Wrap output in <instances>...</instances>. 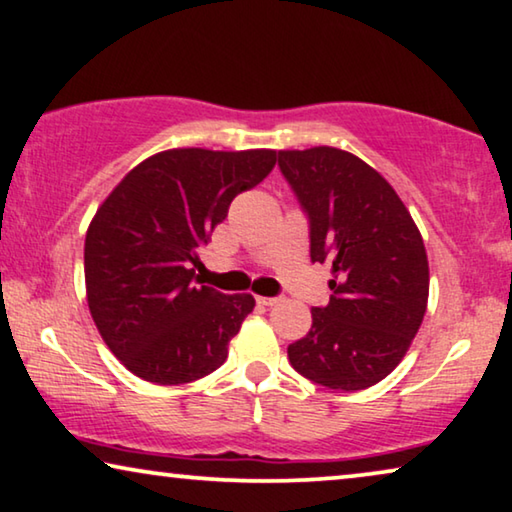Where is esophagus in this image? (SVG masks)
I'll use <instances>...</instances> for the list:
<instances>
[{
    "label": "esophagus",
    "instance_id": "esophagus-1",
    "mask_svg": "<svg viewBox=\"0 0 512 512\" xmlns=\"http://www.w3.org/2000/svg\"><path fill=\"white\" fill-rule=\"evenodd\" d=\"M282 301V296H257V303L262 305H278Z\"/></svg>",
    "mask_w": 512,
    "mask_h": 512
}]
</instances>
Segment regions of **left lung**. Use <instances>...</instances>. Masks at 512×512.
Returning a JSON list of instances; mask_svg holds the SVG:
<instances>
[{"label": "left lung", "instance_id": "obj_1", "mask_svg": "<svg viewBox=\"0 0 512 512\" xmlns=\"http://www.w3.org/2000/svg\"><path fill=\"white\" fill-rule=\"evenodd\" d=\"M278 167L308 218L310 259L333 264L331 299L312 310L292 368L333 391L391 375L418 333L430 271L421 232L379 172L347 151H278Z\"/></svg>", "mask_w": 512, "mask_h": 512}]
</instances>
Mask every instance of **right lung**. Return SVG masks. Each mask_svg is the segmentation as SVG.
<instances>
[{
  "instance_id": "1",
  "label": "right lung",
  "mask_w": 512,
  "mask_h": 512,
  "mask_svg": "<svg viewBox=\"0 0 512 512\" xmlns=\"http://www.w3.org/2000/svg\"><path fill=\"white\" fill-rule=\"evenodd\" d=\"M276 151L170 149L126 174L91 220L85 280L110 352L144 381L218 370L255 299L202 285L193 266L232 200L262 183Z\"/></svg>"
}]
</instances>
